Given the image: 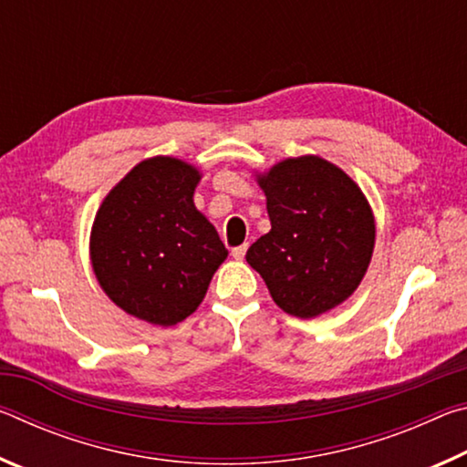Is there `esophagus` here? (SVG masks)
I'll use <instances>...</instances> for the list:
<instances>
[{
  "mask_svg": "<svg viewBox=\"0 0 467 467\" xmlns=\"http://www.w3.org/2000/svg\"><path fill=\"white\" fill-rule=\"evenodd\" d=\"M247 247H249V244H247V243H243V244H239V247H233V251H231V255H233L234 259H243V257H244V253H247Z\"/></svg>",
  "mask_w": 467,
  "mask_h": 467,
  "instance_id": "esophagus-1",
  "label": "esophagus"
}]
</instances>
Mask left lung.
<instances>
[{"label": "left lung", "mask_w": 467, "mask_h": 467, "mask_svg": "<svg viewBox=\"0 0 467 467\" xmlns=\"http://www.w3.org/2000/svg\"><path fill=\"white\" fill-rule=\"evenodd\" d=\"M272 231L247 251L274 303L317 317L358 288L375 247V220L358 185L319 156L288 158L259 177Z\"/></svg>", "instance_id": "left-lung-1"}]
</instances>
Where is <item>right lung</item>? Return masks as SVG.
<instances>
[{"label": "right lung", "mask_w": 467, "mask_h": 467, "mask_svg": "<svg viewBox=\"0 0 467 467\" xmlns=\"http://www.w3.org/2000/svg\"><path fill=\"white\" fill-rule=\"evenodd\" d=\"M200 172L169 156L133 167L94 218L90 257L117 306L154 326H175L205 296L228 251L195 210Z\"/></svg>", "instance_id": "add662e5"}]
</instances>
